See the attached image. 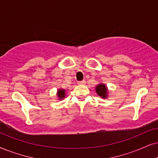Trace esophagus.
I'll return each instance as SVG.
<instances>
[{
  "mask_svg": "<svg viewBox=\"0 0 158 158\" xmlns=\"http://www.w3.org/2000/svg\"><path fill=\"white\" fill-rule=\"evenodd\" d=\"M86 84V81L85 80L80 81H78V85H84Z\"/></svg>",
  "mask_w": 158,
  "mask_h": 158,
  "instance_id": "obj_1",
  "label": "esophagus"
}]
</instances>
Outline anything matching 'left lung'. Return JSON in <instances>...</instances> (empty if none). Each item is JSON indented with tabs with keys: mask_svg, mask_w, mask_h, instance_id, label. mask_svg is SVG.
I'll use <instances>...</instances> for the list:
<instances>
[{
	"mask_svg": "<svg viewBox=\"0 0 158 158\" xmlns=\"http://www.w3.org/2000/svg\"><path fill=\"white\" fill-rule=\"evenodd\" d=\"M96 93L98 95H100L101 97L103 98H106L107 96V89L105 85L103 84H101V85H98L96 87Z\"/></svg>",
	"mask_w": 158,
	"mask_h": 158,
	"instance_id": "left-lung-1",
	"label": "left lung"
}]
</instances>
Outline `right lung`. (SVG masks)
<instances>
[{
    "label": "right lung",
    "instance_id": "add662e5",
    "mask_svg": "<svg viewBox=\"0 0 158 158\" xmlns=\"http://www.w3.org/2000/svg\"><path fill=\"white\" fill-rule=\"evenodd\" d=\"M65 90L64 89H59L58 92H57V95H58L59 98H65Z\"/></svg>",
    "mask_w": 158,
    "mask_h": 158
}]
</instances>
